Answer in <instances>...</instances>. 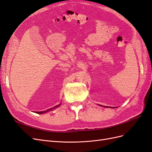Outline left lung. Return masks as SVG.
<instances>
[{
	"mask_svg": "<svg viewBox=\"0 0 152 152\" xmlns=\"http://www.w3.org/2000/svg\"><path fill=\"white\" fill-rule=\"evenodd\" d=\"M101 106H102V105H101ZM104 107L105 108V107H105V106H104ZM113 108H114V107H113Z\"/></svg>",
	"mask_w": 152,
	"mask_h": 152,
	"instance_id": "left-lung-1",
	"label": "left lung"
}]
</instances>
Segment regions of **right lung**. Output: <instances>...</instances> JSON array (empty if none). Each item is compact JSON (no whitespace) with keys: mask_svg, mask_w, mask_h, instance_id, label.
Wrapping results in <instances>:
<instances>
[{"mask_svg":"<svg viewBox=\"0 0 152 152\" xmlns=\"http://www.w3.org/2000/svg\"><path fill=\"white\" fill-rule=\"evenodd\" d=\"M59 105H60V104H58V105H57V106H56V107H53V108H49V109H48V110H45V111H42V112H36L35 113H39V114H42V113H46V112H48L51 111V110H53L55 109V108H58V107H59Z\"/></svg>","mask_w":152,"mask_h":152,"instance_id":"add662e5","label":"right lung"}]
</instances>
